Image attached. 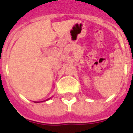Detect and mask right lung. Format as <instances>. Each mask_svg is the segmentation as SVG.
Returning a JSON list of instances; mask_svg holds the SVG:
<instances>
[{"label":"right lung","mask_w":133,"mask_h":133,"mask_svg":"<svg viewBox=\"0 0 133 133\" xmlns=\"http://www.w3.org/2000/svg\"><path fill=\"white\" fill-rule=\"evenodd\" d=\"M35 103H38V102H35Z\"/></svg>","instance_id":"obj_1"}]
</instances>
